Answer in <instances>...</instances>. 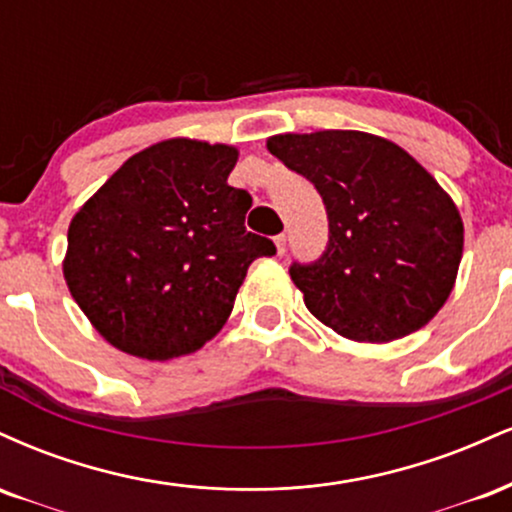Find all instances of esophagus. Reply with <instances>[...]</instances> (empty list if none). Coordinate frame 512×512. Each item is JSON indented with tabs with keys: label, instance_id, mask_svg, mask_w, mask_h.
Listing matches in <instances>:
<instances>
[{
	"label": "esophagus",
	"instance_id": "esophagus-1",
	"mask_svg": "<svg viewBox=\"0 0 512 512\" xmlns=\"http://www.w3.org/2000/svg\"><path fill=\"white\" fill-rule=\"evenodd\" d=\"M285 244H287L285 234H278V237H275V249H278V256L285 254Z\"/></svg>",
	"mask_w": 512,
	"mask_h": 512
}]
</instances>
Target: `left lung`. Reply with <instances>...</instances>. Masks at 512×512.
I'll use <instances>...</instances> for the list:
<instances>
[{
    "instance_id": "1",
    "label": "left lung",
    "mask_w": 512,
    "mask_h": 512,
    "mask_svg": "<svg viewBox=\"0 0 512 512\" xmlns=\"http://www.w3.org/2000/svg\"><path fill=\"white\" fill-rule=\"evenodd\" d=\"M266 146L326 203V251L290 268L306 309L354 342L424 328L453 292L465 244L443 186L398 143L366 131L278 134Z\"/></svg>"
}]
</instances>
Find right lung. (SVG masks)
<instances>
[{
    "mask_svg": "<svg viewBox=\"0 0 512 512\" xmlns=\"http://www.w3.org/2000/svg\"><path fill=\"white\" fill-rule=\"evenodd\" d=\"M239 150L167 138L131 155L69 225L64 280L112 347L165 362L201 350L246 270L275 244L246 232L251 196L227 177Z\"/></svg>",
    "mask_w": 512,
    "mask_h": 512,
    "instance_id": "1",
    "label": "right lung"
}]
</instances>
